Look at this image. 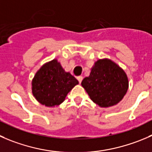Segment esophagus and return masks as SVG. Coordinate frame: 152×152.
<instances>
[{"label":"esophagus","mask_w":152,"mask_h":152,"mask_svg":"<svg viewBox=\"0 0 152 152\" xmlns=\"http://www.w3.org/2000/svg\"><path fill=\"white\" fill-rule=\"evenodd\" d=\"M77 79H78V81H79V83H81L82 81V79H83V77H82V76H77Z\"/></svg>","instance_id":"obj_1"}]
</instances>
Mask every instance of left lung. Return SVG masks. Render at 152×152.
Instances as JSON below:
<instances>
[{"label": "left lung", "instance_id": "left-lung-1", "mask_svg": "<svg viewBox=\"0 0 152 152\" xmlns=\"http://www.w3.org/2000/svg\"><path fill=\"white\" fill-rule=\"evenodd\" d=\"M82 85L94 102L107 107L120 102L129 88L126 73L109 59H99L95 63L88 77Z\"/></svg>", "mask_w": 152, "mask_h": 152}]
</instances>
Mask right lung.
Segmentation results:
<instances>
[{
    "mask_svg": "<svg viewBox=\"0 0 152 152\" xmlns=\"http://www.w3.org/2000/svg\"><path fill=\"white\" fill-rule=\"evenodd\" d=\"M78 84L77 79L53 59L42 66L35 75L32 94L41 104L54 107L63 102L70 90Z\"/></svg>",
    "mask_w": 152,
    "mask_h": 152,
    "instance_id": "right-lung-1",
    "label": "right lung"
}]
</instances>
